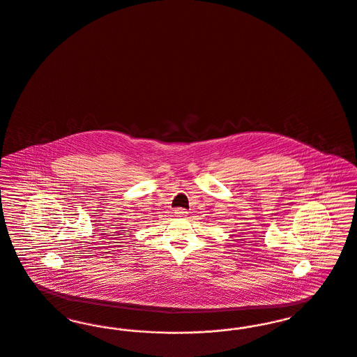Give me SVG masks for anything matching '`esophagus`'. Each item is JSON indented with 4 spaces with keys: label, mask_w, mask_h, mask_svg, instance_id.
<instances>
[{
    "label": "esophagus",
    "mask_w": 357,
    "mask_h": 357,
    "mask_svg": "<svg viewBox=\"0 0 357 357\" xmlns=\"http://www.w3.org/2000/svg\"><path fill=\"white\" fill-rule=\"evenodd\" d=\"M174 215L177 218H185L188 215V211L184 209V208H177V209H174Z\"/></svg>",
    "instance_id": "esophagus-1"
}]
</instances>
